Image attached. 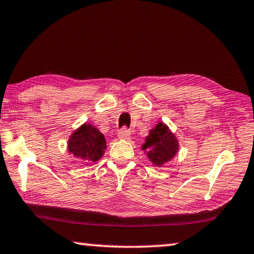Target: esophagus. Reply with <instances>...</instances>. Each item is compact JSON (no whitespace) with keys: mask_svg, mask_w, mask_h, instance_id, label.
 I'll return each instance as SVG.
<instances>
[{"mask_svg":"<svg viewBox=\"0 0 254 254\" xmlns=\"http://www.w3.org/2000/svg\"><path fill=\"white\" fill-rule=\"evenodd\" d=\"M130 134H131L130 130H128V128H127L126 127H122L119 131V138H121V139H127L128 137H130Z\"/></svg>","mask_w":254,"mask_h":254,"instance_id":"1","label":"esophagus"}]
</instances>
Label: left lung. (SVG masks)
Listing matches in <instances>:
<instances>
[{
  "mask_svg": "<svg viewBox=\"0 0 254 254\" xmlns=\"http://www.w3.org/2000/svg\"><path fill=\"white\" fill-rule=\"evenodd\" d=\"M142 149L147 152L148 159L153 163L161 166L176 154L178 142L169 128L164 124L159 123L149 132L145 144L142 145Z\"/></svg>",
  "mask_w": 254,
  "mask_h": 254,
  "instance_id": "left-lung-1",
  "label": "left lung"
}]
</instances>
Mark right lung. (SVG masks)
I'll list each match as a JSON object with an SVG mask.
<instances>
[{
  "label": "right lung",
  "instance_id": "obj_1",
  "mask_svg": "<svg viewBox=\"0 0 254 254\" xmlns=\"http://www.w3.org/2000/svg\"><path fill=\"white\" fill-rule=\"evenodd\" d=\"M106 147L105 135L91 124H84L69 140V152L85 162L98 161Z\"/></svg>",
  "mask_w": 254,
  "mask_h": 254
}]
</instances>
